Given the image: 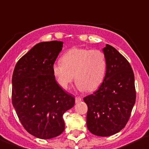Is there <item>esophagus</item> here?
I'll return each mask as SVG.
<instances>
[{
	"instance_id": "obj_1",
	"label": "esophagus",
	"mask_w": 149,
	"mask_h": 149,
	"mask_svg": "<svg viewBox=\"0 0 149 149\" xmlns=\"http://www.w3.org/2000/svg\"><path fill=\"white\" fill-rule=\"evenodd\" d=\"M81 100H82V98L80 97H75V101H76V103H79Z\"/></svg>"
}]
</instances>
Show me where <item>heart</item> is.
I'll return each mask as SVG.
<instances>
[{
  "label": "heart",
  "mask_w": 149,
  "mask_h": 149,
  "mask_svg": "<svg viewBox=\"0 0 149 149\" xmlns=\"http://www.w3.org/2000/svg\"><path fill=\"white\" fill-rule=\"evenodd\" d=\"M55 63L53 74L61 87L67 89L74 79L79 91H94L103 82L107 63L104 53L98 49L73 48Z\"/></svg>",
  "instance_id": "b5f03b06"
}]
</instances>
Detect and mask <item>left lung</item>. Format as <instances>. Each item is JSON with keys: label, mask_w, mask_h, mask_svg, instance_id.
I'll list each match as a JSON object with an SVG mask.
<instances>
[{"label": "left lung", "mask_w": 149, "mask_h": 149, "mask_svg": "<svg viewBox=\"0 0 149 149\" xmlns=\"http://www.w3.org/2000/svg\"><path fill=\"white\" fill-rule=\"evenodd\" d=\"M107 63L99 88L84 97L88 106L87 127L99 136L117 134L127 125L136 101L134 71L128 61L114 47L103 48Z\"/></svg>", "instance_id": "left-lung-1"}]
</instances>
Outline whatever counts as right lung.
<instances>
[{"mask_svg":"<svg viewBox=\"0 0 149 149\" xmlns=\"http://www.w3.org/2000/svg\"><path fill=\"white\" fill-rule=\"evenodd\" d=\"M61 41L37 44L15 64L12 78V103L23 127L42 139L63 133V115L75 98L55 81L52 67L62 50Z\"/></svg>","mask_w":149,"mask_h":149,"instance_id":"right-lung-1","label":"right lung"}]
</instances>
